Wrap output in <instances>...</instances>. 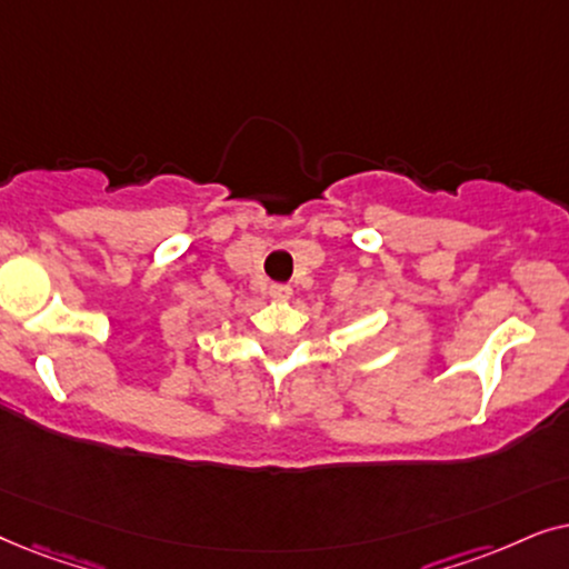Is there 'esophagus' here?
Here are the masks:
<instances>
[{
  "instance_id": "esophagus-1",
  "label": "esophagus",
  "mask_w": 569,
  "mask_h": 569,
  "mask_svg": "<svg viewBox=\"0 0 569 569\" xmlns=\"http://www.w3.org/2000/svg\"><path fill=\"white\" fill-rule=\"evenodd\" d=\"M270 297H272V299H291V286H286V283H272V286H270Z\"/></svg>"
}]
</instances>
